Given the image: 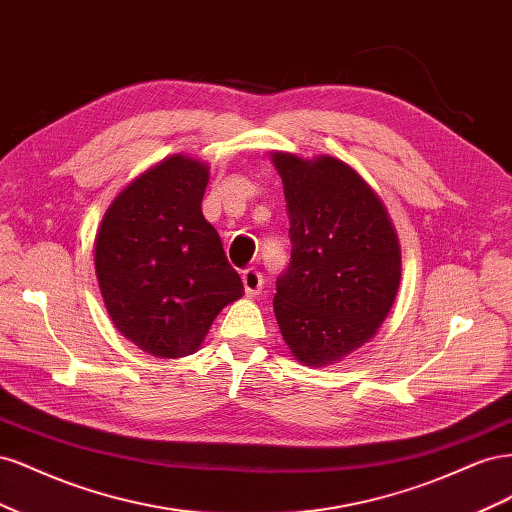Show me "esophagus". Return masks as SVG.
<instances>
[{
  "mask_svg": "<svg viewBox=\"0 0 512 512\" xmlns=\"http://www.w3.org/2000/svg\"><path fill=\"white\" fill-rule=\"evenodd\" d=\"M241 280H243V288H245L247 297H256V294L262 290V275L256 269H245Z\"/></svg>",
  "mask_w": 512,
  "mask_h": 512,
  "instance_id": "1",
  "label": "esophagus"
}]
</instances>
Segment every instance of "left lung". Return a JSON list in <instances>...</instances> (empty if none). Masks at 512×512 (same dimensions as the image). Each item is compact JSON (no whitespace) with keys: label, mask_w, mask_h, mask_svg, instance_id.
Wrapping results in <instances>:
<instances>
[{"label":"left lung","mask_w":512,"mask_h":512,"mask_svg":"<svg viewBox=\"0 0 512 512\" xmlns=\"http://www.w3.org/2000/svg\"><path fill=\"white\" fill-rule=\"evenodd\" d=\"M290 218V265L273 312L303 365L342 361L374 339L401 282V247L380 196L333 156L271 153Z\"/></svg>","instance_id":"left-lung-1"}]
</instances>
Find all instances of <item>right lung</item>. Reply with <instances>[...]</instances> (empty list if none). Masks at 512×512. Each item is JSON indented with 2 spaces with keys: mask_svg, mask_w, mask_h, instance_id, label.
<instances>
[{
  "mask_svg": "<svg viewBox=\"0 0 512 512\" xmlns=\"http://www.w3.org/2000/svg\"><path fill=\"white\" fill-rule=\"evenodd\" d=\"M209 166L164 158L108 205L94 241L98 286L115 329L158 359L194 354L222 309L243 297L200 203Z\"/></svg>",
  "mask_w": 512,
  "mask_h": 512,
  "instance_id": "obj_1",
  "label": "right lung"
}]
</instances>
